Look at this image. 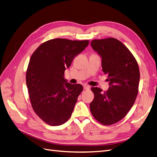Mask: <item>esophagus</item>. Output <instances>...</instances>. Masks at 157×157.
<instances>
[{
  "mask_svg": "<svg viewBox=\"0 0 157 157\" xmlns=\"http://www.w3.org/2000/svg\"><path fill=\"white\" fill-rule=\"evenodd\" d=\"M90 87L89 86H88V85H84V90H90Z\"/></svg>",
  "mask_w": 157,
  "mask_h": 157,
  "instance_id": "34e87169",
  "label": "esophagus"
}]
</instances>
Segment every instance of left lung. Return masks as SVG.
<instances>
[{"label":"left lung","mask_w":157,"mask_h":157,"mask_svg":"<svg viewBox=\"0 0 157 157\" xmlns=\"http://www.w3.org/2000/svg\"><path fill=\"white\" fill-rule=\"evenodd\" d=\"M90 44L100 56L103 72L109 82L105 92L92 88L94 99L90 111L102 124L111 125L124 118L134 105L138 93L139 67L130 50L116 39L93 40Z\"/></svg>","instance_id":"left-lung-1"}]
</instances>
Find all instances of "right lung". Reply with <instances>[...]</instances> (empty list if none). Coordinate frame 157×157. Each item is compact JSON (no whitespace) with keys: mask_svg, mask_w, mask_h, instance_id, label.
<instances>
[{"mask_svg":"<svg viewBox=\"0 0 157 157\" xmlns=\"http://www.w3.org/2000/svg\"><path fill=\"white\" fill-rule=\"evenodd\" d=\"M88 44L89 40L52 39L40 45L31 56L27 86L33 110L46 124L59 126L71 117L83 87L69 83L64 72Z\"/></svg>","mask_w":157,"mask_h":157,"instance_id":"1","label":"right lung"}]
</instances>
